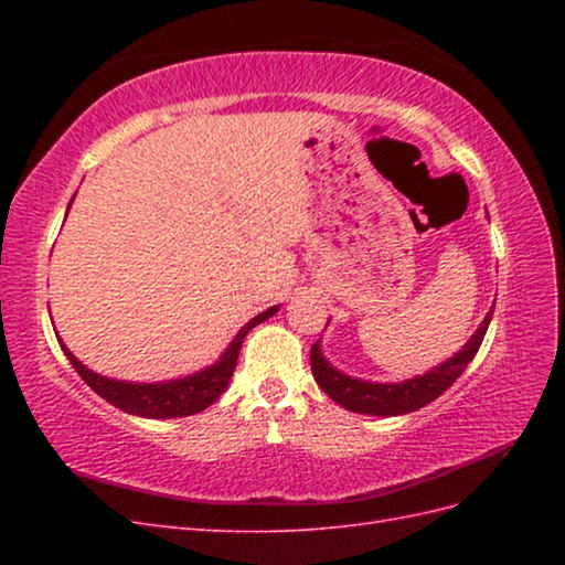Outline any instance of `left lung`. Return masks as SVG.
<instances>
[{
    "instance_id": "1",
    "label": "left lung",
    "mask_w": 565,
    "mask_h": 565,
    "mask_svg": "<svg viewBox=\"0 0 565 565\" xmlns=\"http://www.w3.org/2000/svg\"><path fill=\"white\" fill-rule=\"evenodd\" d=\"M492 311L494 306H490L488 316L483 318L481 324H478V330L471 334V339L465 347H461L452 358H448V361H443L429 372L419 374V377L393 382V384L365 382V380L351 377V374H344L328 363V358L322 355L320 341H316L311 347L313 377L318 386L328 393L334 403L351 409V413L374 415V417H396V415L415 413V409L436 401L443 391H448L459 374L467 370L478 349H481V341L492 320Z\"/></svg>"
}]
</instances>
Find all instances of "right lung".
<instances>
[{
  "instance_id": "1",
  "label": "right lung",
  "mask_w": 565,
  "mask_h": 565,
  "mask_svg": "<svg viewBox=\"0 0 565 565\" xmlns=\"http://www.w3.org/2000/svg\"><path fill=\"white\" fill-rule=\"evenodd\" d=\"M71 210V204H67ZM67 216V212H65ZM273 313H278V306H270L264 313L254 316L249 322H245L241 332L233 337L226 351L218 355V361L207 365L200 372L185 374V377L179 380H169V382H150V384H136V382H122V380H110L89 370L87 365H82L73 351L63 344V339H58V344L63 353L67 355V361L77 370L79 377L87 382L100 398L108 401L110 405L125 409L129 415L136 417H148V419H172V417H188L202 413L204 407H210L221 393L228 388V382L233 377V370L237 365V353H241L243 339L247 332L256 324L268 320Z\"/></svg>"
}]
</instances>
